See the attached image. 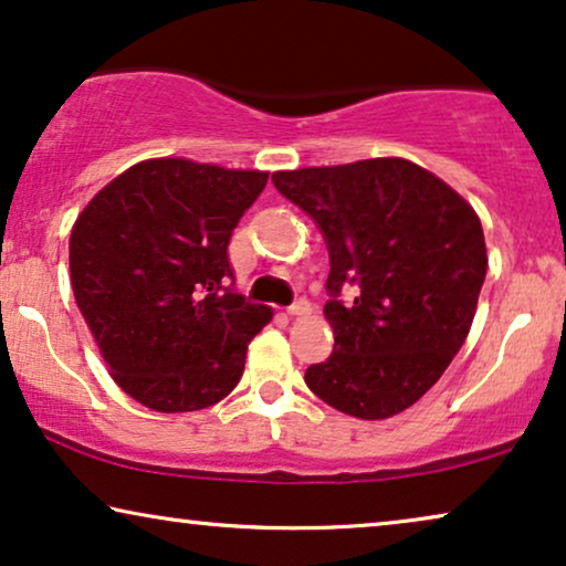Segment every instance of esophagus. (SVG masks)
<instances>
[{"mask_svg":"<svg viewBox=\"0 0 566 566\" xmlns=\"http://www.w3.org/2000/svg\"><path fill=\"white\" fill-rule=\"evenodd\" d=\"M308 312H312V304H308L306 298L293 301V304L289 306V314H291V316H306Z\"/></svg>","mask_w":566,"mask_h":566,"instance_id":"esophagus-1","label":"esophagus"}]
</instances>
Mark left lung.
I'll use <instances>...</instances> for the list:
<instances>
[{"label":"left lung","instance_id":"1","mask_svg":"<svg viewBox=\"0 0 566 566\" xmlns=\"http://www.w3.org/2000/svg\"><path fill=\"white\" fill-rule=\"evenodd\" d=\"M322 229L324 304L335 350L306 368L322 401L360 420L412 407L451 366L486 275L482 221L459 192L407 159L275 172ZM354 291L353 302L342 291Z\"/></svg>","mask_w":566,"mask_h":566}]
</instances>
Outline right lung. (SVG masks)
Instances as JSON below:
<instances>
[{"mask_svg":"<svg viewBox=\"0 0 566 566\" xmlns=\"http://www.w3.org/2000/svg\"><path fill=\"white\" fill-rule=\"evenodd\" d=\"M268 172L138 161L84 208L69 239L76 306L115 384L157 412L221 401L273 319L234 289L229 242Z\"/></svg>","mask_w":566,"mask_h":566,"instance_id":"1","label":"right lung"}]
</instances>
